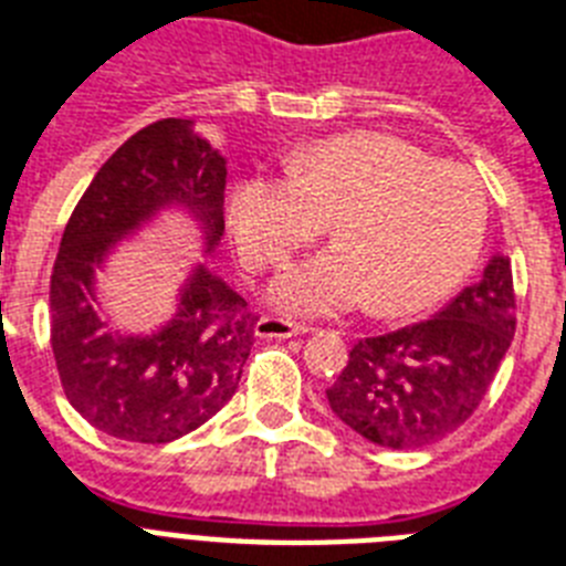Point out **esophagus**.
Listing matches in <instances>:
<instances>
[{
    "label": "esophagus",
    "instance_id": "1",
    "mask_svg": "<svg viewBox=\"0 0 566 566\" xmlns=\"http://www.w3.org/2000/svg\"><path fill=\"white\" fill-rule=\"evenodd\" d=\"M298 334H307V325L291 323V319H284V316H261L259 323H255V337L287 339L298 337Z\"/></svg>",
    "mask_w": 566,
    "mask_h": 566
}]
</instances>
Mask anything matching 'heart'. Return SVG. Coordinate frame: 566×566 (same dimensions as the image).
<instances>
[{
	"label": "heart",
	"mask_w": 566,
	"mask_h": 566,
	"mask_svg": "<svg viewBox=\"0 0 566 566\" xmlns=\"http://www.w3.org/2000/svg\"><path fill=\"white\" fill-rule=\"evenodd\" d=\"M287 174H252L229 203L238 250L255 270L284 268L331 223L337 247L270 291L287 314L337 316L369 302L384 316L421 314L474 268L489 203L462 165L398 136L352 133L298 154Z\"/></svg>",
	"instance_id": "obj_1"
}]
</instances>
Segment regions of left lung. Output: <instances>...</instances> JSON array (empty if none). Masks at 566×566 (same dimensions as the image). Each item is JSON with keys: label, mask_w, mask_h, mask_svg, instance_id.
Here are the masks:
<instances>
[{"label": "left lung", "mask_w": 566, "mask_h": 566, "mask_svg": "<svg viewBox=\"0 0 566 566\" xmlns=\"http://www.w3.org/2000/svg\"><path fill=\"white\" fill-rule=\"evenodd\" d=\"M514 339L512 261L494 255L482 279L424 323L357 339L325 389L334 416L380 448L442 442L474 416Z\"/></svg>", "instance_id": "obj_1"}]
</instances>
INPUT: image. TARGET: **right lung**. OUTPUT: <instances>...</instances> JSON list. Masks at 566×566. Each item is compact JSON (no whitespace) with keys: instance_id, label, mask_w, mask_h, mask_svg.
Segmentation results:
<instances>
[{"instance_id":"add662e5","label":"right lung","mask_w":566,"mask_h":566,"mask_svg":"<svg viewBox=\"0 0 566 566\" xmlns=\"http://www.w3.org/2000/svg\"><path fill=\"white\" fill-rule=\"evenodd\" d=\"M223 188L227 159L195 133V122L163 118L101 165L63 229L49 287L52 352L69 403L101 433L174 442L235 395L259 316L206 264L182 284L177 314L150 334L113 331L95 298V270L159 211H188L206 252L214 250Z\"/></svg>"}]
</instances>
